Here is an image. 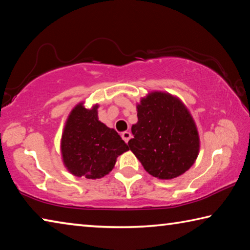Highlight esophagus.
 Returning a JSON list of instances; mask_svg holds the SVG:
<instances>
[{
  "label": "esophagus",
  "mask_w": 250,
  "mask_h": 250,
  "mask_svg": "<svg viewBox=\"0 0 250 250\" xmlns=\"http://www.w3.org/2000/svg\"><path fill=\"white\" fill-rule=\"evenodd\" d=\"M121 137H122V139H124L125 142H128L131 139V133L129 132V131H125V132L121 133Z\"/></svg>",
  "instance_id": "esophagus-1"
}]
</instances>
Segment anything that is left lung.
<instances>
[{"mask_svg": "<svg viewBox=\"0 0 250 250\" xmlns=\"http://www.w3.org/2000/svg\"><path fill=\"white\" fill-rule=\"evenodd\" d=\"M138 122L128 142L145 170L160 180L180 176L200 152V137L188 109L168 92L152 91L137 104Z\"/></svg>", "mask_w": 250, "mask_h": 250, "instance_id": "8db88e82", "label": "left lung"}]
</instances>
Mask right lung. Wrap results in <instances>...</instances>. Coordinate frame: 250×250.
I'll return each mask as SVG.
<instances>
[{"label": "right lung", "instance_id": "obj_1", "mask_svg": "<svg viewBox=\"0 0 250 250\" xmlns=\"http://www.w3.org/2000/svg\"><path fill=\"white\" fill-rule=\"evenodd\" d=\"M99 104L90 109L80 103L67 118L61 140L64 166L71 174L100 179L109 174L117 158L129 147L115 129L98 119Z\"/></svg>", "mask_w": 250, "mask_h": 250}]
</instances>
